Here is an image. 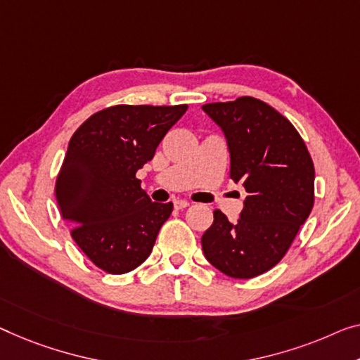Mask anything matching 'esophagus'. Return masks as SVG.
<instances>
[{"mask_svg": "<svg viewBox=\"0 0 360 360\" xmlns=\"http://www.w3.org/2000/svg\"><path fill=\"white\" fill-rule=\"evenodd\" d=\"M191 203L187 200H174V208H178V210H182V208H187Z\"/></svg>", "mask_w": 360, "mask_h": 360, "instance_id": "obj_1", "label": "esophagus"}]
</instances>
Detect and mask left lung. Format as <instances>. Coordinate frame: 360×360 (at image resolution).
I'll return each instance as SVG.
<instances>
[{
	"instance_id": "1",
	"label": "left lung",
	"mask_w": 360,
	"mask_h": 360,
	"mask_svg": "<svg viewBox=\"0 0 360 360\" xmlns=\"http://www.w3.org/2000/svg\"><path fill=\"white\" fill-rule=\"evenodd\" d=\"M226 137L234 182L248 197L238 223L213 212L202 236L205 259L231 278L259 276L291 248L314 207V162L291 122L265 101L240 96L202 106Z\"/></svg>"
}]
</instances>
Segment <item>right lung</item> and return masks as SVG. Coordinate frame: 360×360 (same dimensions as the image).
<instances>
[{"label": "right lung", "mask_w": 360, "mask_h": 360, "mask_svg": "<svg viewBox=\"0 0 360 360\" xmlns=\"http://www.w3.org/2000/svg\"><path fill=\"white\" fill-rule=\"evenodd\" d=\"M187 105H116L89 117L71 137L56 200L76 244L111 275L148 259L173 203L152 202L136 173L153 158Z\"/></svg>", "instance_id": "obj_1"}]
</instances>
